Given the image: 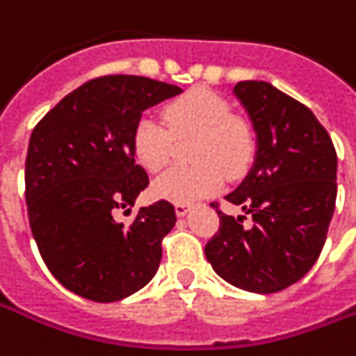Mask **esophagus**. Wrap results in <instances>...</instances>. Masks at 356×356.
I'll return each mask as SVG.
<instances>
[{"instance_id":"34e87169","label":"esophagus","mask_w":356,"mask_h":356,"mask_svg":"<svg viewBox=\"0 0 356 356\" xmlns=\"http://www.w3.org/2000/svg\"><path fill=\"white\" fill-rule=\"evenodd\" d=\"M188 210H191V206H188V204H175V213H177L179 218H181V216H186Z\"/></svg>"}]
</instances>
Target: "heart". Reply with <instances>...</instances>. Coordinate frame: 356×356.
<instances>
[{"mask_svg":"<svg viewBox=\"0 0 356 356\" xmlns=\"http://www.w3.org/2000/svg\"><path fill=\"white\" fill-rule=\"evenodd\" d=\"M168 127L144 115L136 121L131 146L138 165L158 173L170 163L173 137L198 136L195 146L196 168L171 170L152 185L158 198L188 204L220 191L223 173L237 175L245 170L252 154V133L248 125L233 115V109L221 96L204 88L186 92L171 102L163 111Z\"/></svg>","mask_w":356,"mask_h":356,"instance_id":"1","label":"heart"}]
</instances>
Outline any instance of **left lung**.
Returning <instances> with one entry per match:
<instances>
[{
    "mask_svg": "<svg viewBox=\"0 0 356 356\" xmlns=\"http://www.w3.org/2000/svg\"><path fill=\"white\" fill-rule=\"evenodd\" d=\"M233 94L256 133L252 168L225 196L252 216L220 213L204 247L213 272L238 289L277 293L314 266L337 196V154L316 115L264 81H243ZM213 206V204H212Z\"/></svg>",
    "mask_w": 356,
    "mask_h": 356,
    "instance_id": "left-lung-1",
    "label": "left lung"
}]
</instances>
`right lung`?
<instances>
[{"label":"right lung","instance_id":"add662e5","mask_svg":"<svg viewBox=\"0 0 356 356\" xmlns=\"http://www.w3.org/2000/svg\"><path fill=\"white\" fill-rule=\"evenodd\" d=\"M181 92L136 74L100 76L34 127L24 165L29 221L48 270L74 295L115 302L158 272L161 238L177 221L173 204L143 206L129 227L113 212L148 186L131 146L136 121Z\"/></svg>","mask_w":356,"mask_h":356}]
</instances>
